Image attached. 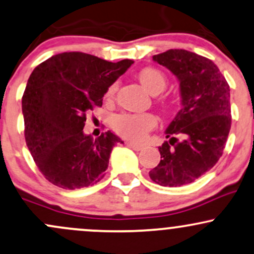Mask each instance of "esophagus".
Listing matches in <instances>:
<instances>
[{"label":"esophagus","instance_id":"esophagus-1","mask_svg":"<svg viewBox=\"0 0 254 254\" xmlns=\"http://www.w3.org/2000/svg\"><path fill=\"white\" fill-rule=\"evenodd\" d=\"M127 144L130 147V148H132L133 150H141V149H143V144L135 143V142H127Z\"/></svg>","mask_w":254,"mask_h":254}]
</instances>
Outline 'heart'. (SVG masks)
<instances>
[{"mask_svg":"<svg viewBox=\"0 0 254 254\" xmlns=\"http://www.w3.org/2000/svg\"><path fill=\"white\" fill-rule=\"evenodd\" d=\"M141 84L152 95H158L168 84L164 72L155 67L142 68L137 74ZM118 89V83L114 82L106 90V99H112ZM157 117L152 113H123L114 117L112 127L122 137L132 141H142L150 130L157 127Z\"/></svg>","mask_w":254,"mask_h":254,"instance_id":"heart-1","label":"heart"}]
</instances>
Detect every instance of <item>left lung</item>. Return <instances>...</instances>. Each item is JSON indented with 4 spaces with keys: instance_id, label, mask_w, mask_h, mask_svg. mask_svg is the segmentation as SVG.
<instances>
[{
    "instance_id": "1",
    "label": "left lung",
    "mask_w": 254,
    "mask_h": 254,
    "mask_svg": "<svg viewBox=\"0 0 254 254\" xmlns=\"http://www.w3.org/2000/svg\"><path fill=\"white\" fill-rule=\"evenodd\" d=\"M153 60L180 80L182 108L166 129L160 163L149 171L153 182L181 187L194 182L222 157L231 127L230 88L207 58L185 49H170Z\"/></svg>"
}]
</instances>
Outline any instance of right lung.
<instances>
[{
	"mask_svg": "<svg viewBox=\"0 0 254 254\" xmlns=\"http://www.w3.org/2000/svg\"><path fill=\"white\" fill-rule=\"evenodd\" d=\"M131 64L69 52L53 55L33 69L21 100L25 141L50 183L79 189L105 176L113 147L123 141L111 131L95 140L84 135L86 112L101 107L108 86Z\"/></svg>",
	"mask_w": 254,
	"mask_h": 254,
	"instance_id": "1",
	"label": "right lung"
}]
</instances>
